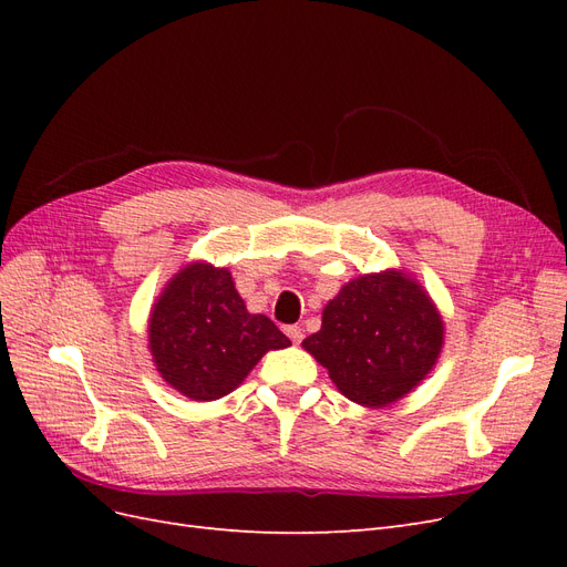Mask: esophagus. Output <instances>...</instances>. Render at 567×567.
<instances>
[{
	"label": "esophagus",
	"instance_id": "obj_1",
	"mask_svg": "<svg viewBox=\"0 0 567 567\" xmlns=\"http://www.w3.org/2000/svg\"><path fill=\"white\" fill-rule=\"evenodd\" d=\"M286 336L293 342H300L302 340V329H300V326H286Z\"/></svg>",
	"mask_w": 567,
	"mask_h": 567
}]
</instances>
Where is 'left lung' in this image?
Segmentation results:
<instances>
[{
	"label": "left lung",
	"instance_id": "left-lung-1",
	"mask_svg": "<svg viewBox=\"0 0 567 567\" xmlns=\"http://www.w3.org/2000/svg\"><path fill=\"white\" fill-rule=\"evenodd\" d=\"M302 346L348 400L388 406L433 369L442 319L421 286L402 274H367L323 307L321 331Z\"/></svg>",
	"mask_w": 567,
	"mask_h": 567
}]
</instances>
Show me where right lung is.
I'll return each mask as SVG.
<instances>
[{
    "label": "right lung",
    "instance_id": "obj_1",
    "mask_svg": "<svg viewBox=\"0 0 567 567\" xmlns=\"http://www.w3.org/2000/svg\"><path fill=\"white\" fill-rule=\"evenodd\" d=\"M148 342L163 379L196 402L225 398L267 350L290 346L269 317L246 310L227 269L200 262L167 284Z\"/></svg>",
    "mask_w": 567,
    "mask_h": 567
}]
</instances>
